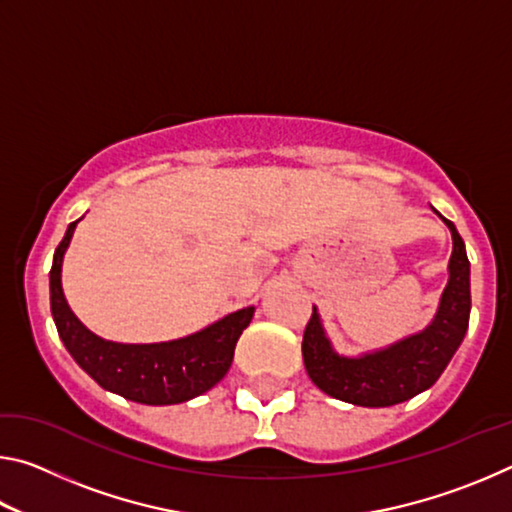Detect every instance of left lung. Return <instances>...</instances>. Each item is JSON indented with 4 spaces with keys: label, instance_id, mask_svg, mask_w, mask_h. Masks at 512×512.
Listing matches in <instances>:
<instances>
[{
    "label": "left lung",
    "instance_id": "1",
    "mask_svg": "<svg viewBox=\"0 0 512 512\" xmlns=\"http://www.w3.org/2000/svg\"><path fill=\"white\" fill-rule=\"evenodd\" d=\"M436 212L452 232L447 284L431 323L386 348L339 354L323 327L318 309L302 336V359L309 379L336 400L368 409H384L411 400L436 384L463 343L470 323V262L456 225Z\"/></svg>",
    "mask_w": 512,
    "mask_h": 512
}]
</instances>
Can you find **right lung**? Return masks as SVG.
I'll return each mask as SVG.
<instances>
[{"instance_id": "1", "label": "right lung", "mask_w": 512, "mask_h": 512, "mask_svg": "<svg viewBox=\"0 0 512 512\" xmlns=\"http://www.w3.org/2000/svg\"><path fill=\"white\" fill-rule=\"evenodd\" d=\"M81 221V219H79ZM69 223L49 273L51 316L72 359L101 388L131 402L167 406L189 402L210 391L230 370L239 336L253 320L255 307H244L183 339L162 343H117L90 332L63 293V259L76 223Z\"/></svg>"}]
</instances>
